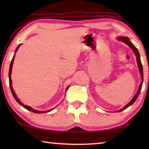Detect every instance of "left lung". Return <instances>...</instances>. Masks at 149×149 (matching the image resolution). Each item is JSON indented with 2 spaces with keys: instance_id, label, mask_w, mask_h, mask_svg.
<instances>
[{
  "instance_id": "left-lung-1",
  "label": "left lung",
  "mask_w": 149,
  "mask_h": 149,
  "mask_svg": "<svg viewBox=\"0 0 149 149\" xmlns=\"http://www.w3.org/2000/svg\"><path fill=\"white\" fill-rule=\"evenodd\" d=\"M117 39L118 41H122L123 42H124L125 44L127 45L128 46H129L131 49L133 50V52H134V54H135L136 56V58H137V65H138V68H139V73L141 74V82L140 84L139 87V89L137 90V92L136 93L135 95L134 96V97L133 98L132 100H131L130 102H128L127 104H126L125 107H123L122 109H120L119 110H117L116 112H121V111H122L123 110L126 109V108H128L129 107H130L131 105H132L133 103L135 102V101L136 100H137V97L139 95V93L141 92V88H142V85H143V65L142 64H141V59H140V54H139V52L137 48H136L134 45H133V43H132V42L130 41V39L128 38L127 37H117Z\"/></svg>"
}]
</instances>
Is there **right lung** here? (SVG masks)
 <instances>
[{
  "instance_id": "obj_1",
  "label": "right lung",
  "mask_w": 149,
  "mask_h": 149,
  "mask_svg": "<svg viewBox=\"0 0 149 149\" xmlns=\"http://www.w3.org/2000/svg\"><path fill=\"white\" fill-rule=\"evenodd\" d=\"M20 45L21 44L19 45L17 47L16 50H15V54H14V56L12 58V60L10 62V68H9V72H8V75H9V85H10V90H11V92H12V94L13 95V97H14V99H16V101L19 103V104L22 106V107H23L24 108H26L27 110L29 111H31V112H33L34 113H36V114H42V113H47V112H49L50 111H52V110L54 109V108H52V109H50V110H45V111H40V110H35L33 108H31V107H29V106H27V105H25L24 103H22L21 101H20V100L17 98V95H16V93H15L14 90L13 89V87H12V79H11V74H12V66H13V63H14V58H15V54H16V52L17 51V50H18L19 47H20ZM69 87V85L67 87L65 91H67Z\"/></svg>"
}]
</instances>
